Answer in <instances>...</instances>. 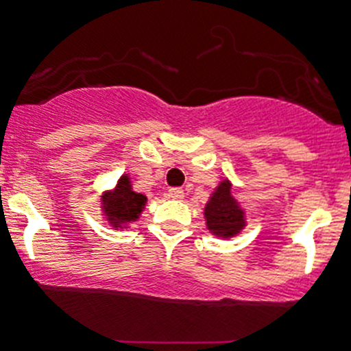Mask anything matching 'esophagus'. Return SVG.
Segmentation results:
<instances>
[{
  "label": "esophagus",
  "mask_w": 351,
  "mask_h": 351,
  "mask_svg": "<svg viewBox=\"0 0 351 351\" xmlns=\"http://www.w3.org/2000/svg\"><path fill=\"white\" fill-rule=\"evenodd\" d=\"M169 197H171V199H176V201H182L184 191L180 189V187H172V189H169Z\"/></svg>",
  "instance_id": "1"
}]
</instances>
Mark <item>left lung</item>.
Returning <instances> with one entry per match:
<instances>
[{
  "instance_id": "left-lung-1",
  "label": "left lung",
  "mask_w": 351,
  "mask_h": 351,
  "mask_svg": "<svg viewBox=\"0 0 351 351\" xmlns=\"http://www.w3.org/2000/svg\"><path fill=\"white\" fill-rule=\"evenodd\" d=\"M233 184L228 177L221 179L213 189L211 196L204 206L206 228L215 237L228 240L237 237L247 226V213L231 193Z\"/></svg>"
}]
</instances>
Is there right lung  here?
<instances>
[{
  "mask_svg": "<svg viewBox=\"0 0 351 351\" xmlns=\"http://www.w3.org/2000/svg\"><path fill=\"white\" fill-rule=\"evenodd\" d=\"M147 204V196L133 189L132 177L123 174L117 186L103 191L99 197V208L103 219L114 230L130 228L133 221H138Z\"/></svg>",
  "mask_w": 351,
  "mask_h": 351,
  "instance_id": "right-lung-1",
  "label": "right lung"
}]
</instances>
